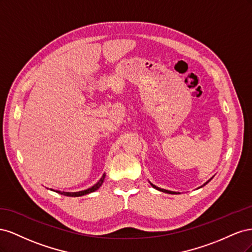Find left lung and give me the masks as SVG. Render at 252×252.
<instances>
[{
	"mask_svg": "<svg viewBox=\"0 0 252 252\" xmlns=\"http://www.w3.org/2000/svg\"><path fill=\"white\" fill-rule=\"evenodd\" d=\"M211 179H212V178H211ZM211 179H210V180H211ZM210 180H209V181H210ZM209 181H208V182H209ZM208 182H206L204 185H206V184H207V183H208ZM204 185H203V186H204ZM151 186H152V187H154V188H156V189H158V190H159V191H163V192H167V193H173V194L175 193V192H173V191H169V190H166V189H162V188H158V187L155 186L154 184H151Z\"/></svg>",
	"mask_w": 252,
	"mask_h": 252,
	"instance_id": "left-lung-1",
	"label": "left lung"
}]
</instances>
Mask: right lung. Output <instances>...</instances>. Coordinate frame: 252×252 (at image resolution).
Returning a JSON list of instances; mask_svg holds the SVG:
<instances>
[{"label":"right lung","mask_w":252,"mask_h":252,"mask_svg":"<svg viewBox=\"0 0 252 252\" xmlns=\"http://www.w3.org/2000/svg\"><path fill=\"white\" fill-rule=\"evenodd\" d=\"M104 179H105V174H103V177L101 178V180L98 181L95 185H94L93 187H90L86 190H82V191H78V192H65V191H57L58 193H61V194H64L66 196H82V195H85V194H88L90 192H94L95 191V190H97L98 188H100L103 184L104 182Z\"/></svg>","instance_id":"1"}]
</instances>
